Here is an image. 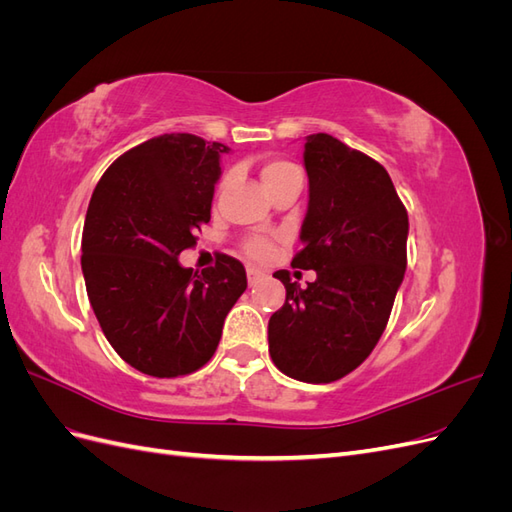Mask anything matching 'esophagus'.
Returning a JSON list of instances; mask_svg holds the SVG:
<instances>
[{"label":"esophagus","instance_id":"obj_1","mask_svg":"<svg viewBox=\"0 0 512 512\" xmlns=\"http://www.w3.org/2000/svg\"><path fill=\"white\" fill-rule=\"evenodd\" d=\"M260 280H262V271H258V269H254V267L247 269V282H250V286H254V284L260 282Z\"/></svg>","mask_w":512,"mask_h":512}]
</instances>
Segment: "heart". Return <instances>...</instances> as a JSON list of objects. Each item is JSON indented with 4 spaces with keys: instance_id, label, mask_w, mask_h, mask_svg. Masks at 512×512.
Here are the masks:
<instances>
[{
    "instance_id": "b5f03b06",
    "label": "heart",
    "mask_w": 512,
    "mask_h": 512,
    "mask_svg": "<svg viewBox=\"0 0 512 512\" xmlns=\"http://www.w3.org/2000/svg\"><path fill=\"white\" fill-rule=\"evenodd\" d=\"M297 173H299V168L294 164H290L286 160H271L262 166L260 177H262V183H265V188L269 190L271 185H275L277 181H282V179H286L290 175H297ZM243 250L254 260H267L273 254V243L265 237H252L243 243Z\"/></svg>"
}]
</instances>
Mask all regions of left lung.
I'll list each match as a JSON object with an SVG mask.
<instances>
[{"mask_svg":"<svg viewBox=\"0 0 512 512\" xmlns=\"http://www.w3.org/2000/svg\"><path fill=\"white\" fill-rule=\"evenodd\" d=\"M309 205L292 269L316 271L305 288L275 271L286 303L269 320V354L282 374L335 382L359 367L389 322L408 254V211L384 166L331 134L305 143Z\"/></svg>","mask_w":512,"mask_h":512,"instance_id":"obj_1","label":"left lung"}]
</instances>
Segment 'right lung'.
<instances>
[{"label": "right lung", "mask_w": 512, "mask_h": 512, "mask_svg": "<svg viewBox=\"0 0 512 512\" xmlns=\"http://www.w3.org/2000/svg\"><path fill=\"white\" fill-rule=\"evenodd\" d=\"M194 134H162L119 156L89 200L81 241L87 297L108 344L153 378L192 374L213 356L247 288L237 258L183 269L177 256L211 220L220 156Z\"/></svg>", "instance_id": "1"}]
</instances>
